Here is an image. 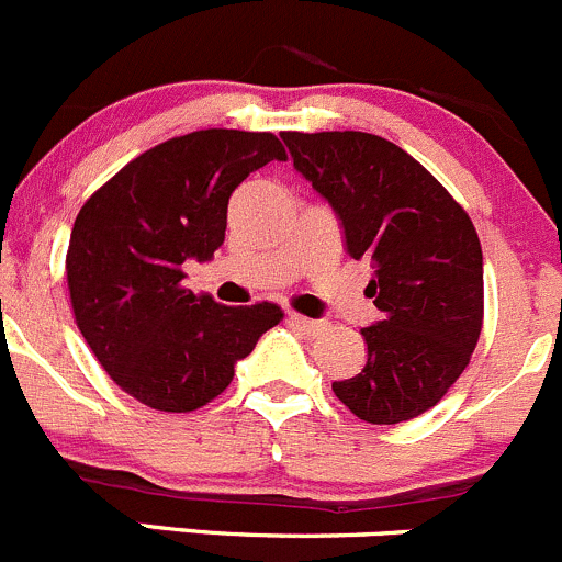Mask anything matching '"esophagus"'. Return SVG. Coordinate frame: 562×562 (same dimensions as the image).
<instances>
[{"label": "esophagus", "mask_w": 562, "mask_h": 562, "mask_svg": "<svg viewBox=\"0 0 562 562\" xmlns=\"http://www.w3.org/2000/svg\"><path fill=\"white\" fill-rule=\"evenodd\" d=\"M289 322H292L294 327H297V330H303V333H319V330H325V322H319V319H308V316H303V314H289Z\"/></svg>", "instance_id": "esophagus-1"}]
</instances>
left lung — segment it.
Listing matches in <instances>:
<instances>
[{"label":"left lung","instance_id":"8db88e82","mask_svg":"<svg viewBox=\"0 0 562 562\" xmlns=\"http://www.w3.org/2000/svg\"><path fill=\"white\" fill-rule=\"evenodd\" d=\"M294 169L341 218L352 259L369 257L382 319L363 327L369 360L333 382L366 424L435 407L468 369L483 327V254L462 204L413 155L360 131L281 133Z\"/></svg>","mask_w":562,"mask_h":562}]
</instances>
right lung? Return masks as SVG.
Instances as JSON below:
<instances>
[{"label":"right lung","instance_id":"obj_1","mask_svg":"<svg viewBox=\"0 0 562 562\" xmlns=\"http://www.w3.org/2000/svg\"><path fill=\"white\" fill-rule=\"evenodd\" d=\"M270 160H286L273 133L193 131L133 158L79 210L65 259L76 325L136 402L204 407L283 319L276 303L221 305L182 286V265L224 243L232 191Z\"/></svg>","mask_w":562,"mask_h":562}]
</instances>
